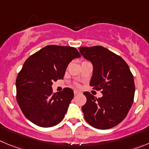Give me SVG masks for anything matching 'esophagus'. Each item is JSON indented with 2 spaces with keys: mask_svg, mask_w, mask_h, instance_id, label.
Returning <instances> with one entry per match:
<instances>
[{
  "mask_svg": "<svg viewBox=\"0 0 149 149\" xmlns=\"http://www.w3.org/2000/svg\"><path fill=\"white\" fill-rule=\"evenodd\" d=\"M79 93H80V91H79V90H74V95H77V94H79Z\"/></svg>",
  "mask_w": 149,
  "mask_h": 149,
  "instance_id": "1",
  "label": "esophagus"
}]
</instances>
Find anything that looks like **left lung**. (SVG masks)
Segmentation results:
<instances>
[{
	"label": "left lung",
	"instance_id": "8db88e82",
	"mask_svg": "<svg viewBox=\"0 0 149 149\" xmlns=\"http://www.w3.org/2000/svg\"><path fill=\"white\" fill-rule=\"evenodd\" d=\"M79 52L93 66L90 85L103 94L97 98L84 92L87 102L81 107L84 118L94 128L111 129L126 118L133 104L132 73L120 56L102 46L81 47Z\"/></svg>",
	"mask_w": 149,
	"mask_h": 149
}]
</instances>
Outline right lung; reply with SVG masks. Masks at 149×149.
<instances>
[{"label": "right lung", "mask_w": 149, "mask_h": 149, "mask_svg": "<svg viewBox=\"0 0 149 149\" xmlns=\"http://www.w3.org/2000/svg\"><path fill=\"white\" fill-rule=\"evenodd\" d=\"M81 57L75 48L47 45L29 56L16 79L17 101L28 120L41 127L60 123L73 98V90L65 87L53 93V81L63 79L66 68Z\"/></svg>", "instance_id": "1"}]
</instances>
